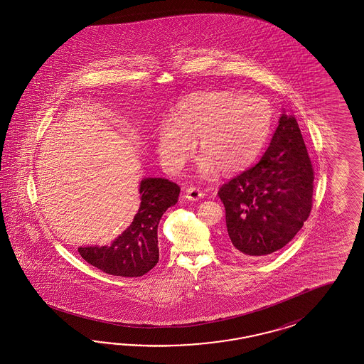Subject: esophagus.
I'll use <instances>...</instances> for the list:
<instances>
[{
	"mask_svg": "<svg viewBox=\"0 0 364 364\" xmlns=\"http://www.w3.org/2000/svg\"><path fill=\"white\" fill-rule=\"evenodd\" d=\"M186 198L191 201H196V200L204 198V193L198 188L188 187L186 188Z\"/></svg>",
	"mask_w": 364,
	"mask_h": 364,
	"instance_id": "esophagus-1",
	"label": "esophagus"
}]
</instances>
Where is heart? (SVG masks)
I'll return each instance as SVG.
<instances>
[{
  "mask_svg": "<svg viewBox=\"0 0 364 364\" xmlns=\"http://www.w3.org/2000/svg\"><path fill=\"white\" fill-rule=\"evenodd\" d=\"M272 117V108L263 97L225 90L200 92L180 101L172 119L161 122L156 149L163 166L177 172L198 143L200 176H213L218 168L235 173L250 166L262 151Z\"/></svg>",
  "mask_w": 364,
  "mask_h": 364,
  "instance_id": "b5f03b06",
  "label": "heart"
}]
</instances>
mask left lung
Returning <instances> with one entry per match:
<instances>
[{
  "label": "left lung",
  "mask_w": 364,
  "mask_h": 364,
  "mask_svg": "<svg viewBox=\"0 0 364 364\" xmlns=\"http://www.w3.org/2000/svg\"><path fill=\"white\" fill-rule=\"evenodd\" d=\"M314 169L295 116L286 110L263 157L219 191L232 248L256 259L286 247L309 219Z\"/></svg>",
  "instance_id": "obj_1"
}]
</instances>
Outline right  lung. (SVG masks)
I'll list each match as a JSON object with an SVG mask.
<instances>
[{
  "instance_id": "obj_1",
  "label": "right lung",
  "mask_w": 364,
  "mask_h": 364,
  "mask_svg": "<svg viewBox=\"0 0 364 364\" xmlns=\"http://www.w3.org/2000/svg\"><path fill=\"white\" fill-rule=\"evenodd\" d=\"M140 205L131 225L109 245L80 247L78 252L89 264L105 274L139 277L159 262L157 227L161 216L178 200L180 187L163 177H146L139 187Z\"/></svg>"
}]
</instances>
